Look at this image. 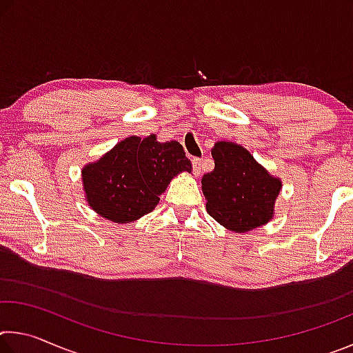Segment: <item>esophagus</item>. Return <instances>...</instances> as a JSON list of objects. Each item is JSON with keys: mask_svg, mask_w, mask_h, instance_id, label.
Returning a JSON list of instances; mask_svg holds the SVG:
<instances>
[{"mask_svg": "<svg viewBox=\"0 0 353 353\" xmlns=\"http://www.w3.org/2000/svg\"><path fill=\"white\" fill-rule=\"evenodd\" d=\"M202 171V160L201 159H193V172L196 176H199Z\"/></svg>", "mask_w": 353, "mask_h": 353, "instance_id": "esophagus-1", "label": "esophagus"}]
</instances>
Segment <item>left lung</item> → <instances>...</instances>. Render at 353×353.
I'll use <instances>...</instances> for the list:
<instances>
[{"label": "left lung", "instance_id": "obj_1", "mask_svg": "<svg viewBox=\"0 0 353 353\" xmlns=\"http://www.w3.org/2000/svg\"><path fill=\"white\" fill-rule=\"evenodd\" d=\"M212 157L214 170L201 181L208 214L235 234L270 223L282 181L238 143L216 141Z\"/></svg>", "mask_w": 353, "mask_h": 353}]
</instances>
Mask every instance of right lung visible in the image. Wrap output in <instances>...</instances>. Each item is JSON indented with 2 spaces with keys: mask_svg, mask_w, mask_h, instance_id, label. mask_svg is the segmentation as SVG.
Wrapping results in <instances>:
<instances>
[{
  "mask_svg": "<svg viewBox=\"0 0 353 353\" xmlns=\"http://www.w3.org/2000/svg\"><path fill=\"white\" fill-rule=\"evenodd\" d=\"M191 170L179 141L162 143L155 134L130 135L83 166L82 188L93 212L128 224L151 213L172 179Z\"/></svg>",
  "mask_w": 353,
  "mask_h": 353,
  "instance_id": "right-lung-1",
  "label": "right lung"
}]
</instances>
